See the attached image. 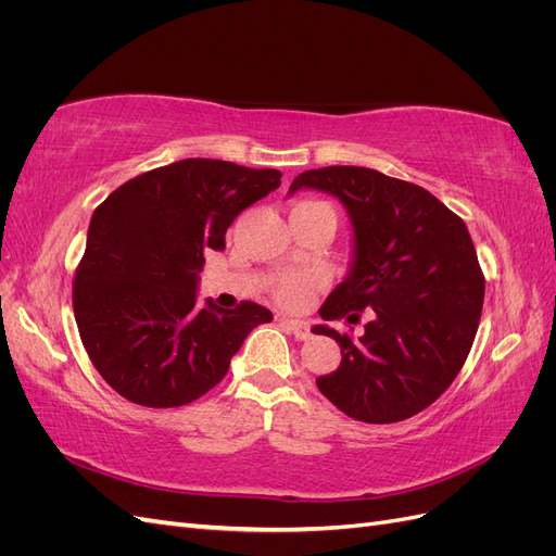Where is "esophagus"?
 I'll use <instances>...</instances> for the list:
<instances>
[{
	"label": "esophagus",
	"mask_w": 556,
	"mask_h": 556,
	"mask_svg": "<svg viewBox=\"0 0 556 556\" xmlns=\"http://www.w3.org/2000/svg\"><path fill=\"white\" fill-rule=\"evenodd\" d=\"M280 325L288 329L290 333H294V339H299V341H306L308 336H311V329H308V325L306 323H301V319H290V317H282L280 319Z\"/></svg>",
	"instance_id": "esophagus-1"
}]
</instances>
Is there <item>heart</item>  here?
<instances>
[{
  "mask_svg": "<svg viewBox=\"0 0 556 556\" xmlns=\"http://www.w3.org/2000/svg\"><path fill=\"white\" fill-rule=\"evenodd\" d=\"M299 206H325V204H313V201H304ZM319 285L317 274H292L278 280L276 285V296L282 301L285 306H301L311 296V292Z\"/></svg>",
  "mask_w": 556,
  "mask_h": 556,
  "instance_id": "b5f03b06",
  "label": "heart"
}]
</instances>
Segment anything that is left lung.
<instances>
[{"label":"left lung","mask_w":556,"mask_h":556,"mask_svg":"<svg viewBox=\"0 0 556 556\" xmlns=\"http://www.w3.org/2000/svg\"><path fill=\"white\" fill-rule=\"evenodd\" d=\"M319 190L343 204L352 257L343 282L319 308L323 319L371 323L352 341L313 327L341 345V366L315 382L336 408L368 425L401 422L425 410L457 378L473 345L484 276L459 215L419 185L366 166L299 174L288 194Z\"/></svg>","instance_id":"left-lung-1"}]
</instances>
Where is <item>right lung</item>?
Wrapping results in <instances>:
<instances>
[{"label": "right lung", "mask_w": 556, "mask_h": 556, "mask_svg": "<svg viewBox=\"0 0 556 556\" xmlns=\"http://www.w3.org/2000/svg\"><path fill=\"white\" fill-rule=\"evenodd\" d=\"M278 169L180 160L127 180L97 206L74 280V315L94 368L148 408H176L225 378L248 333L274 313L241 301L197 306L208 250L241 211L280 185Z\"/></svg>", "instance_id": "add662e5"}]
</instances>
